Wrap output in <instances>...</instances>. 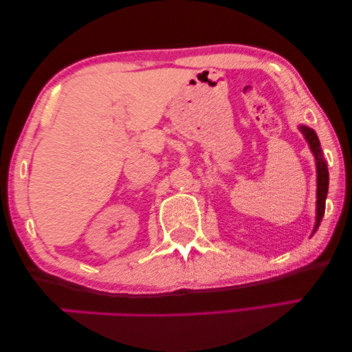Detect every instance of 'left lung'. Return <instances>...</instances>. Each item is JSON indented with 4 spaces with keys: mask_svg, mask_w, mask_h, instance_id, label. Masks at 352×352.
I'll return each mask as SVG.
<instances>
[{
    "mask_svg": "<svg viewBox=\"0 0 352 352\" xmlns=\"http://www.w3.org/2000/svg\"><path fill=\"white\" fill-rule=\"evenodd\" d=\"M302 131L304 137H306V140L309 142L310 149H312V153L315 155V160H316V224H315V230L318 229L320 223L322 220V215H324V209H326V197H327V188H329V171H327V166L324 159H322V153H321V148H320V140L318 137H316L315 131L306 128V126H301L299 128Z\"/></svg>",
    "mask_w": 352,
    "mask_h": 352,
    "instance_id": "8db88e82",
    "label": "left lung"
}]
</instances>
